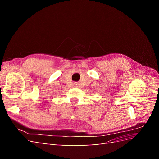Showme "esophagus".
Here are the masks:
<instances>
[{
    "mask_svg": "<svg viewBox=\"0 0 159 159\" xmlns=\"http://www.w3.org/2000/svg\"><path fill=\"white\" fill-rule=\"evenodd\" d=\"M74 85L75 86H76V85H78V84H75H75H74Z\"/></svg>",
    "mask_w": 159,
    "mask_h": 159,
    "instance_id": "1",
    "label": "esophagus"
}]
</instances>
